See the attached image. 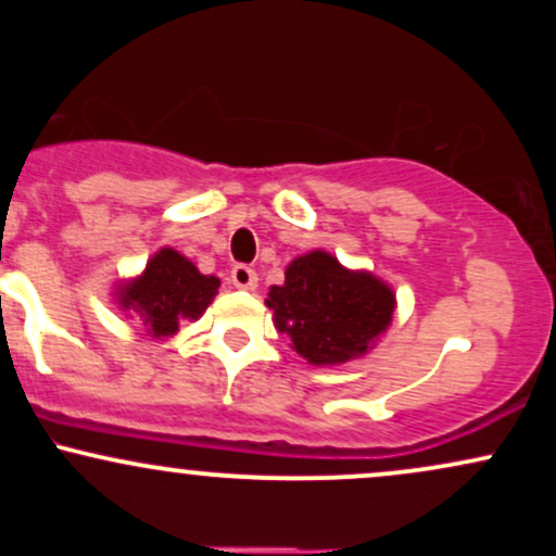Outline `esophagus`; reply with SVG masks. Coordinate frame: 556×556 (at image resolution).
<instances>
[{"mask_svg":"<svg viewBox=\"0 0 556 556\" xmlns=\"http://www.w3.org/2000/svg\"><path fill=\"white\" fill-rule=\"evenodd\" d=\"M229 279H232V285L240 287V290H256V287H258V274L245 264L232 266V271H229Z\"/></svg>","mask_w":556,"mask_h":556,"instance_id":"1","label":"esophagus"}]
</instances>
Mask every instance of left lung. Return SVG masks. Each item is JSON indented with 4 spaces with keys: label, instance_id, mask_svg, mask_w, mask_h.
Here are the masks:
<instances>
[{
    "label": "left lung",
    "instance_id": "1",
    "mask_svg": "<svg viewBox=\"0 0 556 556\" xmlns=\"http://www.w3.org/2000/svg\"><path fill=\"white\" fill-rule=\"evenodd\" d=\"M274 327L300 358L340 366L363 358L392 324L397 298L384 279L348 269L327 251L290 261L285 282L269 287Z\"/></svg>",
    "mask_w": 556,
    "mask_h": 556
}]
</instances>
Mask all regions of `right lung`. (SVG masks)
I'll use <instances>...</instances> for the list:
<instances>
[{
	"label": "right lung",
	"mask_w": 556,
	"mask_h": 556,
	"mask_svg": "<svg viewBox=\"0 0 556 556\" xmlns=\"http://www.w3.org/2000/svg\"><path fill=\"white\" fill-rule=\"evenodd\" d=\"M219 277L201 274L175 248H159L146 269L114 287V303L127 318L143 324L154 340L180 331L182 321H195L219 292Z\"/></svg>",
	"instance_id": "add662e5"
}]
</instances>
